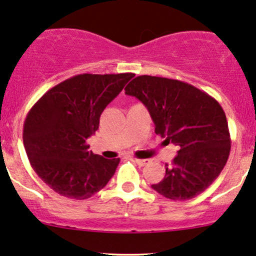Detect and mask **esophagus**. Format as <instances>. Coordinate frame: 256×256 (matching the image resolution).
Segmentation results:
<instances>
[{
  "instance_id": "34e87169",
  "label": "esophagus",
  "mask_w": 256,
  "mask_h": 256,
  "mask_svg": "<svg viewBox=\"0 0 256 256\" xmlns=\"http://www.w3.org/2000/svg\"><path fill=\"white\" fill-rule=\"evenodd\" d=\"M134 162L140 166H146L150 162V160H148V158H134Z\"/></svg>"
}]
</instances>
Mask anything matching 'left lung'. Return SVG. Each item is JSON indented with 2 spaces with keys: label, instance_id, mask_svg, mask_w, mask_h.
I'll use <instances>...</instances> for the list:
<instances>
[{
  "label": "left lung",
  "instance_id": "8db88e82",
  "mask_svg": "<svg viewBox=\"0 0 256 256\" xmlns=\"http://www.w3.org/2000/svg\"><path fill=\"white\" fill-rule=\"evenodd\" d=\"M148 108L155 134L179 146L166 165L165 178L155 192L173 201L204 192L222 171L231 149L228 120L212 96L192 85L162 77L140 76L125 88Z\"/></svg>",
  "mask_w": 256,
  "mask_h": 256
}]
</instances>
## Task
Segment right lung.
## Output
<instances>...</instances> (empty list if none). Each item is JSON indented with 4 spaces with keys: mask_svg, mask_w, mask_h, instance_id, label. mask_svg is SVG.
<instances>
[{
    "mask_svg": "<svg viewBox=\"0 0 256 256\" xmlns=\"http://www.w3.org/2000/svg\"><path fill=\"white\" fill-rule=\"evenodd\" d=\"M134 73L78 74L52 88L26 116L22 140L38 177L55 192L89 198L104 189L120 158L89 150L86 140L98 130L100 116Z\"/></svg>",
    "mask_w": 256,
    "mask_h": 256,
    "instance_id": "1",
    "label": "right lung"
}]
</instances>
